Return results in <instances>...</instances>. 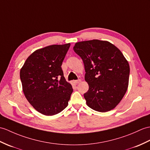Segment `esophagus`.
Wrapping results in <instances>:
<instances>
[{"label":"esophagus","instance_id":"obj_1","mask_svg":"<svg viewBox=\"0 0 150 150\" xmlns=\"http://www.w3.org/2000/svg\"><path fill=\"white\" fill-rule=\"evenodd\" d=\"M81 82V79H79V80H76V81H75V83H76V84H77V83H79L80 82Z\"/></svg>","mask_w":150,"mask_h":150}]
</instances>
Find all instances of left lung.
<instances>
[{"label": "left lung", "instance_id": "8db88e82", "mask_svg": "<svg viewBox=\"0 0 150 150\" xmlns=\"http://www.w3.org/2000/svg\"><path fill=\"white\" fill-rule=\"evenodd\" d=\"M74 50L82 59L89 90L83 96L88 107L101 112L114 109L126 93L130 75L127 59L107 41L76 43Z\"/></svg>", "mask_w": 150, "mask_h": 150}]
</instances>
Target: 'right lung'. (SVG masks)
<instances>
[{"instance_id": "1", "label": "right lung", "mask_w": 150, "mask_h": 150, "mask_svg": "<svg viewBox=\"0 0 150 150\" xmlns=\"http://www.w3.org/2000/svg\"><path fill=\"white\" fill-rule=\"evenodd\" d=\"M70 43L53 45L30 54L20 69L23 91L31 105L45 116H53L68 106L73 92L61 65Z\"/></svg>"}]
</instances>
